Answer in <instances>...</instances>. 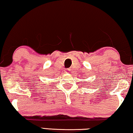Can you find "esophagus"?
<instances>
[{
  "label": "esophagus",
  "instance_id": "34e87169",
  "mask_svg": "<svg viewBox=\"0 0 133 133\" xmlns=\"http://www.w3.org/2000/svg\"><path fill=\"white\" fill-rule=\"evenodd\" d=\"M68 72V70H65V72Z\"/></svg>",
  "mask_w": 133,
  "mask_h": 133
}]
</instances>
